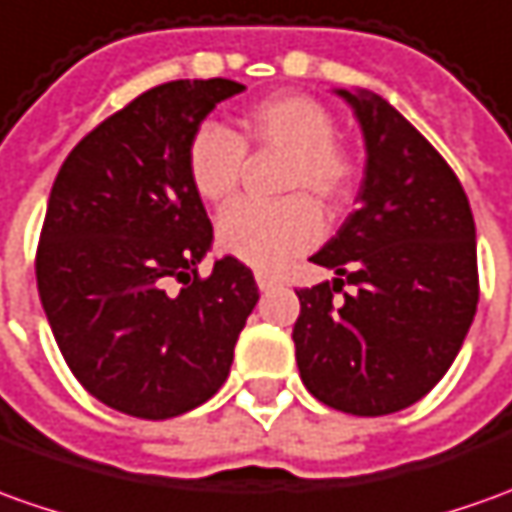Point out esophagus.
I'll use <instances>...</instances> for the list:
<instances>
[{
    "instance_id": "obj_1",
    "label": "esophagus",
    "mask_w": 512,
    "mask_h": 512,
    "mask_svg": "<svg viewBox=\"0 0 512 512\" xmlns=\"http://www.w3.org/2000/svg\"><path fill=\"white\" fill-rule=\"evenodd\" d=\"M255 280L260 291H271V288H277V285H280V277H274V274H269V271H255Z\"/></svg>"
}]
</instances>
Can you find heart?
Wrapping results in <instances>:
<instances>
[{
    "label": "heart",
    "instance_id": "1",
    "mask_svg": "<svg viewBox=\"0 0 512 512\" xmlns=\"http://www.w3.org/2000/svg\"><path fill=\"white\" fill-rule=\"evenodd\" d=\"M336 123L319 100L308 95H274L246 111L241 134L218 123L198 125L187 145V176L198 196L227 204L238 193L246 148L283 151V193L274 204L241 201L218 221V243L227 255L255 269H277L322 238V207H339L353 187V162L336 145Z\"/></svg>",
    "mask_w": 512,
    "mask_h": 512
}]
</instances>
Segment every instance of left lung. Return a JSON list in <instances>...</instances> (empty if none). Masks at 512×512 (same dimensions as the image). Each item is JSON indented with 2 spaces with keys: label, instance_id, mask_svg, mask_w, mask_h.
<instances>
[{
  "label": "left lung",
  "instance_id": "left-lung-1",
  "mask_svg": "<svg viewBox=\"0 0 512 512\" xmlns=\"http://www.w3.org/2000/svg\"><path fill=\"white\" fill-rule=\"evenodd\" d=\"M336 95L361 125L367 168L358 207L311 257L336 277L297 291L291 336L316 401L392 415L446 375L474 322V215L454 170L401 111L367 89ZM344 282L357 291L339 301Z\"/></svg>",
  "mask_w": 512,
  "mask_h": 512
}]
</instances>
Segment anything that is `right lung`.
<instances>
[{
	"mask_svg": "<svg viewBox=\"0 0 512 512\" xmlns=\"http://www.w3.org/2000/svg\"><path fill=\"white\" fill-rule=\"evenodd\" d=\"M238 92L227 78L154 86L89 131L52 184L38 297L72 375L123 415L168 420L210 401L260 297L229 255L198 277L212 224L187 176L190 137Z\"/></svg>",
	"mask_w": 512,
	"mask_h": 512,
	"instance_id": "1",
	"label": "right lung"
}]
</instances>
